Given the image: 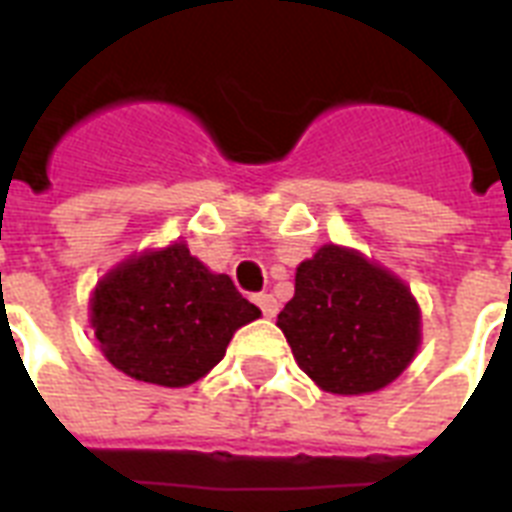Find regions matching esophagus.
I'll use <instances>...</instances> for the list:
<instances>
[{
	"mask_svg": "<svg viewBox=\"0 0 512 512\" xmlns=\"http://www.w3.org/2000/svg\"><path fill=\"white\" fill-rule=\"evenodd\" d=\"M255 303L260 305V311H263L265 319H273L276 316V311H279V303H276V297L273 295H255Z\"/></svg>",
	"mask_w": 512,
	"mask_h": 512,
	"instance_id": "obj_1",
	"label": "esophagus"
}]
</instances>
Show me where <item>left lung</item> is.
<instances>
[{
  "instance_id": "obj_1",
  "label": "left lung",
  "mask_w": 512,
  "mask_h": 512,
  "mask_svg": "<svg viewBox=\"0 0 512 512\" xmlns=\"http://www.w3.org/2000/svg\"><path fill=\"white\" fill-rule=\"evenodd\" d=\"M276 327L297 366L337 396L390 385L422 342V313L412 289L358 249L340 244H324L297 265L295 297Z\"/></svg>"
}]
</instances>
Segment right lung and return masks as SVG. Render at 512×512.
<instances>
[{
	"label": "right lung",
	"instance_id": "add662e5",
	"mask_svg": "<svg viewBox=\"0 0 512 512\" xmlns=\"http://www.w3.org/2000/svg\"><path fill=\"white\" fill-rule=\"evenodd\" d=\"M260 319L225 273L185 241L146 249L95 284L90 327L103 356L132 380L185 388L220 364L236 329Z\"/></svg>",
	"mask_w": 512,
	"mask_h": 512
}]
</instances>
